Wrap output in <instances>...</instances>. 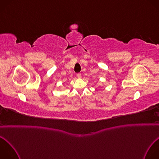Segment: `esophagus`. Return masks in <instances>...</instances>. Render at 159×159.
Wrapping results in <instances>:
<instances>
[{
  "instance_id": "1",
  "label": "esophagus",
  "mask_w": 159,
  "mask_h": 159,
  "mask_svg": "<svg viewBox=\"0 0 159 159\" xmlns=\"http://www.w3.org/2000/svg\"><path fill=\"white\" fill-rule=\"evenodd\" d=\"M77 78H78V79H81V77H82V76H81V74H80V73L77 74Z\"/></svg>"
}]
</instances>
